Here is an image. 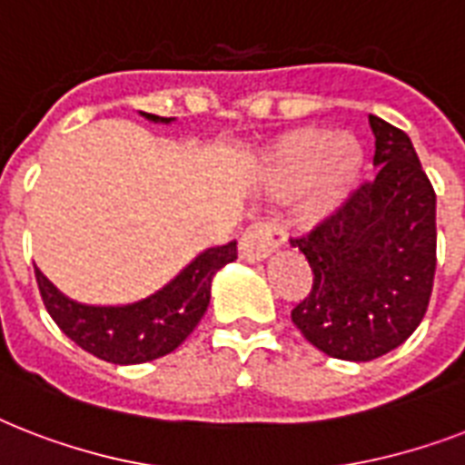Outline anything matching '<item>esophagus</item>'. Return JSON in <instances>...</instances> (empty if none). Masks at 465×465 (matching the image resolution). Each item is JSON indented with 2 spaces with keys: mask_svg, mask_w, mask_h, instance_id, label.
Returning <instances> with one entry per match:
<instances>
[{
  "mask_svg": "<svg viewBox=\"0 0 465 465\" xmlns=\"http://www.w3.org/2000/svg\"><path fill=\"white\" fill-rule=\"evenodd\" d=\"M287 233L275 224V222H255L241 233L239 241V255L241 261L258 262L265 261L268 255H272L280 246H284Z\"/></svg>",
  "mask_w": 465,
  "mask_h": 465,
  "instance_id": "obj_1",
  "label": "esophagus"
}]
</instances>
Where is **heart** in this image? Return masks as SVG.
<instances>
[{
    "mask_svg": "<svg viewBox=\"0 0 465 465\" xmlns=\"http://www.w3.org/2000/svg\"><path fill=\"white\" fill-rule=\"evenodd\" d=\"M364 171V147L350 133L297 127L262 154L261 181L270 193L294 197V219L304 229L325 224L350 200Z\"/></svg>",
    "mask_w": 465,
    "mask_h": 465,
    "instance_id": "heart-1",
    "label": "heart"
}]
</instances>
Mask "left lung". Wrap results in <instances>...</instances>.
Masks as SVG:
<instances>
[{"label": "left lung", "instance_id": "obj_1", "mask_svg": "<svg viewBox=\"0 0 465 465\" xmlns=\"http://www.w3.org/2000/svg\"><path fill=\"white\" fill-rule=\"evenodd\" d=\"M374 181L292 243L313 270L292 321L335 360L369 361L396 350L425 316L437 268V195L411 137L369 115Z\"/></svg>", "mask_w": 465, "mask_h": 465}]
</instances>
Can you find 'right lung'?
Here are the masks:
<instances>
[{
  "mask_svg": "<svg viewBox=\"0 0 465 465\" xmlns=\"http://www.w3.org/2000/svg\"><path fill=\"white\" fill-rule=\"evenodd\" d=\"M142 113V111H140ZM152 123H173L142 113ZM236 261V241L207 248L193 258L178 275L159 292L123 306H91L64 297L38 268L40 297L60 331L94 357L113 364H142L173 352L210 306L212 277Z\"/></svg>",
  "mask_w": 465,
  "mask_h": 465,
  "instance_id": "1",
  "label": "right lung"
}]
</instances>
